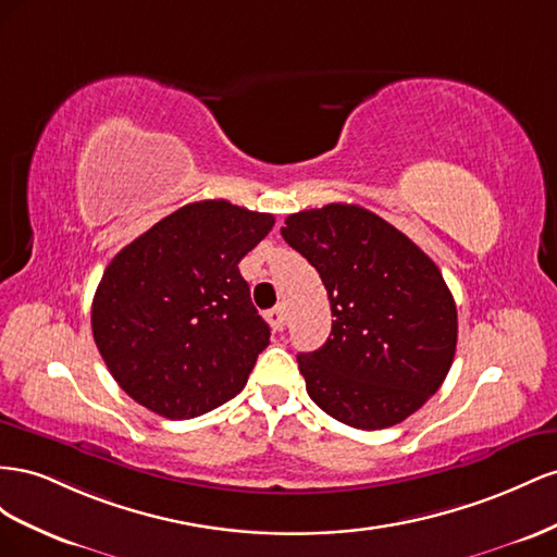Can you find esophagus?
Masks as SVG:
<instances>
[{"label": "esophagus", "instance_id": "obj_1", "mask_svg": "<svg viewBox=\"0 0 557 557\" xmlns=\"http://www.w3.org/2000/svg\"><path fill=\"white\" fill-rule=\"evenodd\" d=\"M265 320H268V324L273 326L275 331H282V329H284V322H287V312H284L282 306H277V308L265 312Z\"/></svg>", "mask_w": 557, "mask_h": 557}]
</instances>
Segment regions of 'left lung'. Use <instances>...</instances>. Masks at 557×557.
<instances>
[{
    "instance_id": "left-lung-1",
    "label": "left lung",
    "mask_w": 557,
    "mask_h": 557,
    "mask_svg": "<svg viewBox=\"0 0 557 557\" xmlns=\"http://www.w3.org/2000/svg\"><path fill=\"white\" fill-rule=\"evenodd\" d=\"M282 237L320 273L331 336L298 355L310 399L355 429H385L443 385L457 308L438 265L385 219L331 202L284 219Z\"/></svg>"
}]
</instances>
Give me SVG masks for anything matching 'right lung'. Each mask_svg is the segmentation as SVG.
Listing matches in <instances>:
<instances>
[{
  "label": "right lung",
  "instance_id": "obj_1",
  "mask_svg": "<svg viewBox=\"0 0 557 557\" xmlns=\"http://www.w3.org/2000/svg\"><path fill=\"white\" fill-rule=\"evenodd\" d=\"M273 224V214L200 200L111 259L92 298V338L139 406L190 420L243 392L270 329L237 263Z\"/></svg>",
  "mask_w": 557,
  "mask_h": 557
}]
</instances>
